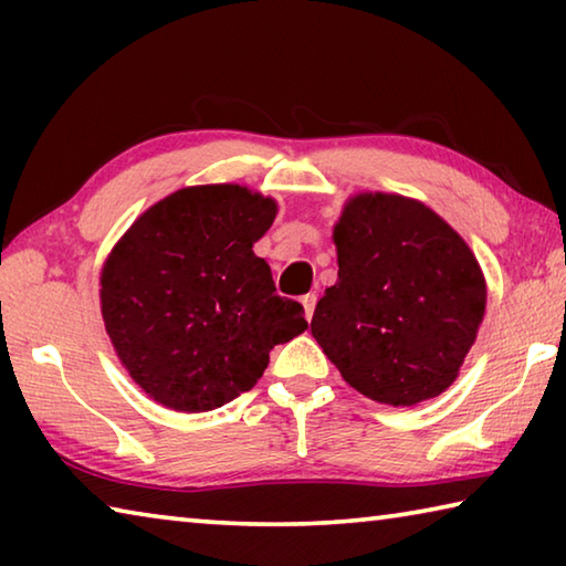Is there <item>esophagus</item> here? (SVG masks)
Masks as SVG:
<instances>
[{
	"label": "esophagus",
	"instance_id": "esophagus-1",
	"mask_svg": "<svg viewBox=\"0 0 566 566\" xmlns=\"http://www.w3.org/2000/svg\"><path fill=\"white\" fill-rule=\"evenodd\" d=\"M302 306H304V317H306V319H312L314 306H317V294H314V292L304 294V296H302Z\"/></svg>",
	"mask_w": 566,
	"mask_h": 566
}]
</instances>
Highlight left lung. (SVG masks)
<instances>
[{
  "mask_svg": "<svg viewBox=\"0 0 566 566\" xmlns=\"http://www.w3.org/2000/svg\"><path fill=\"white\" fill-rule=\"evenodd\" d=\"M337 284L317 302L312 337L344 381L391 407L452 387L484 319L476 256L417 199L359 191L334 224Z\"/></svg>",
  "mask_w": 566,
  "mask_h": 566,
  "instance_id": "obj_1",
  "label": "left lung"
}]
</instances>
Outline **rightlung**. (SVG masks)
Here are the masks:
<instances>
[{"mask_svg": "<svg viewBox=\"0 0 566 566\" xmlns=\"http://www.w3.org/2000/svg\"><path fill=\"white\" fill-rule=\"evenodd\" d=\"M274 217V199L249 187H185L112 247L99 274L104 329L149 399L212 411L252 389L276 344L306 329L302 304L274 294L254 254Z\"/></svg>", "mask_w": 566, "mask_h": 566, "instance_id": "obj_1", "label": "right lung"}]
</instances>
